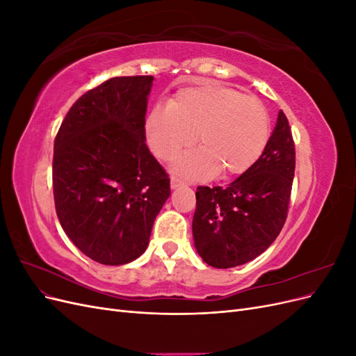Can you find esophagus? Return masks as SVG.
I'll return each instance as SVG.
<instances>
[{
	"instance_id": "1",
	"label": "esophagus",
	"mask_w": 356,
	"mask_h": 356,
	"mask_svg": "<svg viewBox=\"0 0 356 356\" xmlns=\"http://www.w3.org/2000/svg\"><path fill=\"white\" fill-rule=\"evenodd\" d=\"M181 186H184V181H181L179 178H177V177H172L170 178V188H178V187H181Z\"/></svg>"
}]
</instances>
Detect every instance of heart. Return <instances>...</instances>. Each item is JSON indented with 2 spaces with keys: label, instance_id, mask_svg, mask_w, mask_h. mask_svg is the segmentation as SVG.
<instances>
[{
  "label": "heart",
  "instance_id": "b5f03b06",
  "mask_svg": "<svg viewBox=\"0 0 356 356\" xmlns=\"http://www.w3.org/2000/svg\"><path fill=\"white\" fill-rule=\"evenodd\" d=\"M145 141L161 160L174 159L195 143L202 145L178 159L175 169L193 179L241 175L261 157L270 138V117L255 96L215 83L179 89L168 106L156 105L144 120Z\"/></svg>",
  "mask_w": 356,
  "mask_h": 356
}]
</instances>
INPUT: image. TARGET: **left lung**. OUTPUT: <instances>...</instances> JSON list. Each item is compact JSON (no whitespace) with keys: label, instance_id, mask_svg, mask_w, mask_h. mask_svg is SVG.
I'll use <instances>...</instances> for the list:
<instances>
[{"label":"left lung","instance_id":"left-lung-1","mask_svg":"<svg viewBox=\"0 0 356 356\" xmlns=\"http://www.w3.org/2000/svg\"><path fill=\"white\" fill-rule=\"evenodd\" d=\"M294 170V139L281 110L264 153L251 169L227 187H197L193 238L202 260L230 268L263 254L285 224Z\"/></svg>","mask_w":356,"mask_h":356}]
</instances>
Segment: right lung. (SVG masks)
<instances>
[{
	"instance_id": "1",
	"label": "right lung",
	"mask_w": 356,
	"mask_h": 356,
	"mask_svg": "<svg viewBox=\"0 0 356 356\" xmlns=\"http://www.w3.org/2000/svg\"><path fill=\"white\" fill-rule=\"evenodd\" d=\"M154 77H114L86 92L62 122L53 153V196L72 243L96 263L144 254L170 182L145 144Z\"/></svg>"
}]
</instances>
